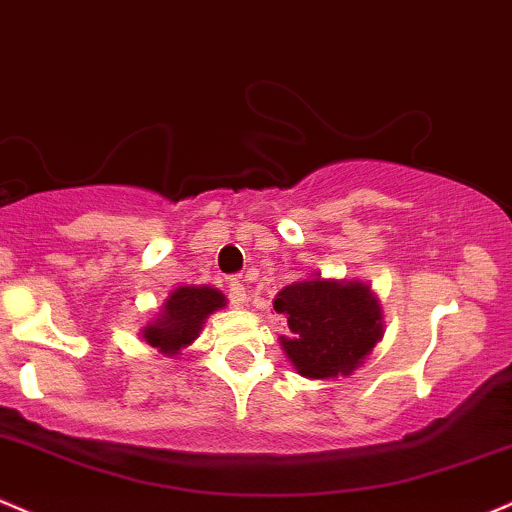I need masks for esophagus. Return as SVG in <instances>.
Returning <instances> with one entry per match:
<instances>
[{
    "mask_svg": "<svg viewBox=\"0 0 512 512\" xmlns=\"http://www.w3.org/2000/svg\"><path fill=\"white\" fill-rule=\"evenodd\" d=\"M229 302L234 304V307H244L246 304V287L241 283L239 278H229Z\"/></svg>",
    "mask_w": 512,
    "mask_h": 512,
    "instance_id": "34e87169",
    "label": "esophagus"
}]
</instances>
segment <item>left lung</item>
<instances>
[{
    "instance_id": "8db88e82",
    "label": "left lung",
    "mask_w": 512,
    "mask_h": 512,
    "mask_svg": "<svg viewBox=\"0 0 512 512\" xmlns=\"http://www.w3.org/2000/svg\"><path fill=\"white\" fill-rule=\"evenodd\" d=\"M273 309L287 319V358L304 377L350 375L382 338L380 304L360 283L307 280L287 285Z\"/></svg>"
}]
</instances>
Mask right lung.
Here are the masks:
<instances>
[{"label":"right lung","mask_w":512,"mask_h":512,"mask_svg":"<svg viewBox=\"0 0 512 512\" xmlns=\"http://www.w3.org/2000/svg\"><path fill=\"white\" fill-rule=\"evenodd\" d=\"M220 307H225V295L215 287H179L164 302L162 317L149 324L142 336L152 348L174 355L198 338L208 314Z\"/></svg>","instance_id":"1"}]
</instances>
